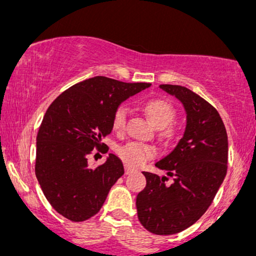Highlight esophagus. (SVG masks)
Masks as SVG:
<instances>
[{
    "label": "esophagus",
    "mask_w": 256,
    "mask_h": 256,
    "mask_svg": "<svg viewBox=\"0 0 256 256\" xmlns=\"http://www.w3.org/2000/svg\"><path fill=\"white\" fill-rule=\"evenodd\" d=\"M134 171V170L132 168V167L125 165V173H126V174H130V173H132Z\"/></svg>",
    "instance_id": "1"
}]
</instances>
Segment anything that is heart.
<instances>
[{
    "label": "heart",
    "instance_id": "b5f03b06",
    "mask_svg": "<svg viewBox=\"0 0 256 256\" xmlns=\"http://www.w3.org/2000/svg\"><path fill=\"white\" fill-rule=\"evenodd\" d=\"M146 118L150 120V122L155 128H161V134L164 137L170 138L174 134V128L168 124L172 122L174 116V108L168 101L164 98H152L146 101L143 106ZM126 122V108L119 107L114 112L112 126L114 131H122ZM118 155L128 164V166H140L146 160L152 158L155 155L154 146L146 144L140 142H128L125 146H120L118 149Z\"/></svg>",
    "mask_w": 256,
    "mask_h": 256
}]
</instances>
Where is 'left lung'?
Wrapping results in <instances>:
<instances>
[{
  "instance_id": "left-lung-1",
  "label": "left lung",
  "mask_w": 256,
  "mask_h": 256,
  "mask_svg": "<svg viewBox=\"0 0 256 256\" xmlns=\"http://www.w3.org/2000/svg\"><path fill=\"white\" fill-rule=\"evenodd\" d=\"M160 89L183 104L184 134L171 152L155 162L173 177L143 172L146 185L137 195L138 219L155 234L185 230L204 216L228 170V134L218 110L198 94L180 85L162 84Z\"/></svg>"
}]
</instances>
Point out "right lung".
<instances>
[{
    "label": "right lung",
    "instance_id": "add662e5",
    "mask_svg": "<svg viewBox=\"0 0 256 256\" xmlns=\"http://www.w3.org/2000/svg\"><path fill=\"white\" fill-rule=\"evenodd\" d=\"M150 85L98 76L73 85L49 106L37 134L34 172L44 196L64 218L84 222L95 216L124 174L116 155L98 167L89 166L88 155L104 146L102 138L113 130L122 102Z\"/></svg>",
    "mask_w": 256,
    "mask_h": 256
}]
</instances>
